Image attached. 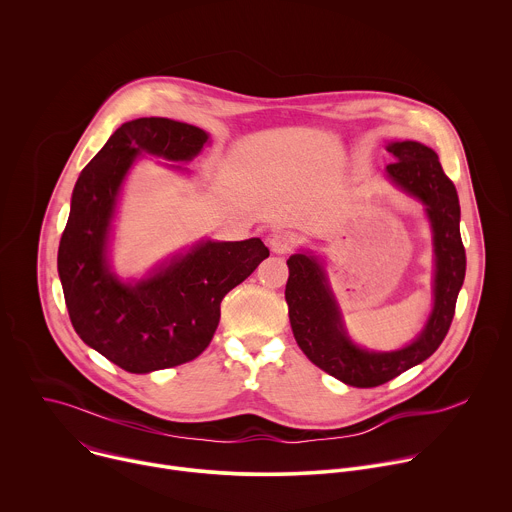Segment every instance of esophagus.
Wrapping results in <instances>:
<instances>
[{
    "label": "esophagus",
    "instance_id": "1",
    "mask_svg": "<svg viewBox=\"0 0 512 512\" xmlns=\"http://www.w3.org/2000/svg\"><path fill=\"white\" fill-rule=\"evenodd\" d=\"M293 245H295V237L285 233V231H275V233L269 235V247L277 255L289 253L293 249Z\"/></svg>",
    "mask_w": 512,
    "mask_h": 512
}]
</instances>
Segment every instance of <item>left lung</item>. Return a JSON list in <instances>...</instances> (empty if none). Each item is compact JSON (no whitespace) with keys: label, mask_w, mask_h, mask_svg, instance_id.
Segmentation results:
<instances>
[{"label":"left lung","mask_w":512,"mask_h":512,"mask_svg":"<svg viewBox=\"0 0 512 512\" xmlns=\"http://www.w3.org/2000/svg\"><path fill=\"white\" fill-rule=\"evenodd\" d=\"M386 150L396 160L386 166V177L424 205L432 229L434 305L412 342L394 352L360 348L348 335L323 261L311 251H299L287 259L285 301L297 346L317 368L354 388L386 384L438 350L450 329L466 273L458 195L444 175L438 154L416 140L388 142Z\"/></svg>","instance_id":"1"}]
</instances>
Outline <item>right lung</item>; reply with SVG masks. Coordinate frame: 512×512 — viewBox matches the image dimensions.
I'll list each match as a JSON object with an SVG mask.
<instances>
[{
    "instance_id": "add662e5",
    "label": "right lung",
    "mask_w": 512,
    "mask_h": 512,
    "mask_svg": "<svg viewBox=\"0 0 512 512\" xmlns=\"http://www.w3.org/2000/svg\"><path fill=\"white\" fill-rule=\"evenodd\" d=\"M209 134L170 118L124 122L80 173L58 249L70 321L82 342L130 374L175 368L211 344L223 297L269 257L259 237L199 241L122 281L110 267L112 221L128 170L140 154L191 162ZM170 168L185 170L170 164Z\"/></svg>"
}]
</instances>
